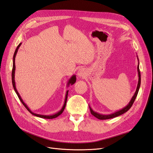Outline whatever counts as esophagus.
Wrapping results in <instances>:
<instances>
[{
	"label": "esophagus",
	"mask_w": 153,
	"mask_h": 153,
	"mask_svg": "<svg viewBox=\"0 0 153 153\" xmlns=\"http://www.w3.org/2000/svg\"><path fill=\"white\" fill-rule=\"evenodd\" d=\"M77 75L79 77H84L85 75V71L83 68H81L77 72Z\"/></svg>",
	"instance_id": "obj_1"
}]
</instances>
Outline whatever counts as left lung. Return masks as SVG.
<instances>
[{"label": "left lung", "instance_id": "obj_1", "mask_svg": "<svg viewBox=\"0 0 153 153\" xmlns=\"http://www.w3.org/2000/svg\"><path fill=\"white\" fill-rule=\"evenodd\" d=\"M138 76H139V80H138V86H137V88H136V92L134 94V95L133 96V97H132L131 101H130V102H129V103L128 104L127 106H126L125 108H123V109H121V110L114 113V114H109V115H102V114H98V113H97V112H96L94 111H93L92 109L89 107H90V111H91V114L94 116H95L96 117H97V118L99 119V120H107V119L113 118V117H117V116H120L121 114H124L125 112H126L127 111H128L129 109H130V108L132 107L133 103L134 102V100L136 99L137 95H138V91H139V88H140V87L141 74H140V68H139V64H138Z\"/></svg>", "mask_w": 153, "mask_h": 153}]
</instances>
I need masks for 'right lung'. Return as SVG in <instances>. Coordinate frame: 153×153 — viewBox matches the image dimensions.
<instances>
[{"instance_id": "obj_1", "label": "right lung", "mask_w": 153, "mask_h": 153, "mask_svg": "<svg viewBox=\"0 0 153 153\" xmlns=\"http://www.w3.org/2000/svg\"><path fill=\"white\" fill-rule=\"evenodd\" d=\"M21 45V43H20V44H19V45H18V46L17 47L16 50H15V53H14V55H13V68H12V72H11V79H12V85H13V88H14V90H15V92H16V94H17V96H18V97H19V100H20V101H21L22 103L23 104V105H24V106L25 107V108H26L27 109V110H28V111H29V112H30L32 114H33V115H34V116H37V117H42V118H45V119H53V118H56V117H57V116H59V115H61V114H62V112L64 111V109H65V107H66V101H67V97H68V91L66 92V97H65V104H64V105H63V107H62V108L61 110L59 112L56 113V114H54V115H51V116H45V115H41V114H35V113H33V112H32V111H31L30 110V109H29V108L26 106V105L24 103V101H22V98L21 97L20 95H19V94L18 93V92H17V89H16V87H15V79H14V78H15V75H14V74H15V56H16L17 52V51H18V49H19V47H20ZM76 81V76H73L71 77V79H70L69 80V82H68V85H69V84L73 85V84L75 83Z\"/></svg>"}]
</instances>
